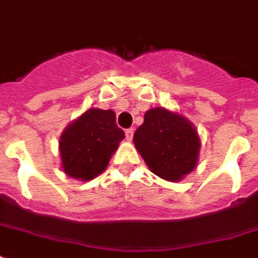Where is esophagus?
I'll list each match as a JSON object with an SVG mask.
<instances>
[{"mask_svg":"<svg viewBox=\"0 0 258 258\" xmlns=\"http://www.w3.org/2000/svg\"><path fill=\"white\" fill-rule=\"evenodd\" d=\"M124 134H125V139H127V141H131L134 137V128H127Z\"/></svg>","mask_w":258,"mask_h":258,"instance_id":"34e87169","label":"esophagus"}]
</instances>
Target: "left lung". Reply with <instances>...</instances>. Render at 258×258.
<instances>
[{
  "label": "left lung",
  "mask_w": 258,
  "mask_h": 258,
  "mask_svg": "<svg viewBox=\"0 0 258 258\" xmlns=\"http://www.w3.org/2000/svg\"><path fill=\"white\" fill-rule=\"evenodd\" d=\"M134 143L150 170L166 180H179L197 165L200 138L186 117L165 108L145 113L134 134Z\"/></svg>",
  "instance_id": "1"
}]
</instances>
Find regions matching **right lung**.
<instances>
[{
    "label": "right lung",
    "instance_id": "1",
    "mask_svg": "<svg viewBox=\"0 0 258 258\" xmlns=\"http://www.w3.org/2000/svg\"><path fill=\"white\" fill-rule=\"evenodd\" d=\"M124 138L111 109L91 108L71 123L60 138L62 170L76 179L89 180L104 171Z\"/></svg>",
    "mask_w": 258,
    "mask_h": 258
}]
</instances>
